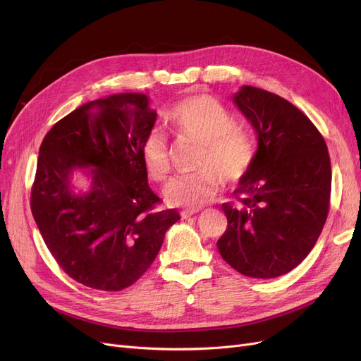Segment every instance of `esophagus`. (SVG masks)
Listing matches in <instances>:
<instances>
[{
  "mask_svg": "<svg viewBox=\"0 0 361 361\" xmlns=\"http://www.w3.org/2000/svg\"><path fill=\"white\" fill-rule=\"evenodd\" d=\"M196 214H197L196 209H193V211H183V212H180V216H181L183 219H187V218H190V216H193V215H196Z\"/></svg>",
  "mask_w": 361,
  "mask_h": 361,
  "instance_id": "obj_1",
  "label": "esophagus"
}]
</instances>
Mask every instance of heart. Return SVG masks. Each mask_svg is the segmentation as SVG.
<instances>
[{
	"label": "heart",
	"instance_id": "1",
	"mask_svg": "<svg viewBox=\"0 0 361 361\" xmlns=\"http://www.w3.org/2000/svg\"><path fill=\"white\" fill-rule=\"evenodd\" d=\"M168 124L181 140L200 145L196 174L171 180L164 196L168 204L197 209L214 200L219 180L230 185L238 183L252 168L256 142L247 130L237 127L234 114L209 94H196L177 104L168 116ZM140 159L147 176L158 183L171 173L169 149L159 131H150L140 145Z\"/></svg>",
	"mask_w": 361,
	"mask_h": 361
}]
</instances>
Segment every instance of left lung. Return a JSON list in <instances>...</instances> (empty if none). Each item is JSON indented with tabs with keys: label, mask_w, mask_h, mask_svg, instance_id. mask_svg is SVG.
I'll list each match as a JSON object with an SVG mask.
<instances>
[{
	"label": "left lung",
	"mask_w": 361,
	"mask_h": 361,
	"mask_svg": "<svg viewBox=\"0 0 361 361\" xmlns=\"http://www.w3.org/2000/svg\"><path fill=\"white\" fill-rule=\"evenodd\" d=\"M234 104L257 135L256 158L222 211L228 226L216 245L237 272L276 278L313 249L326 222L331 159L324 136L287 99L243 86Z\"/></svg>",
	"instance_id": "1"
}]
</instances>
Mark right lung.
Instances as JSON below:
<instances>
[{
	"label": "right lung",
	"instance_id": "add662e5",
	"mask_svg": "<svg viewBox=\"0 0 361 361\" xmlns=\"http://www.w3.org/2000/svg\"><path fill=\"white\" fill-rule=\"evenodd\" d=\"M157 112L143 93L90 101L55 123L39 147L30 209L60 268L99 291L133 286L155 260L176 209L155 211L140 145ZM91 190L74 194L69 180L79 167Z\"/></svg>",
	"mask_w": 361,
	"mask_h": 361
}]
</instances>
